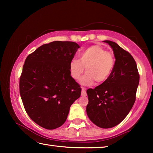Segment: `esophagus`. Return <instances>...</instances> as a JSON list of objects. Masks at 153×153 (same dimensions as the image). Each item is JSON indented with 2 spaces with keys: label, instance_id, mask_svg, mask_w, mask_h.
<instances>
[{
  "label": "esophagus",
  "instance_id": "1",
  "mask_svg": "<svg viewBox=\"0 0 153 153\" xmlns=\"http://www.w3.org/2000/svg\"><path fill=\"white\" fill-rule=\"evenodd\" d=\"M82 96H86V88L84 87H82Z\"/></svg>",
  "mask_w": 153,
  "mask_h": 153
}]
</instances>
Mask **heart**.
Instances as JSON below:
<instances>
[{
    "label": "heart",
    "instance_id": "b5f03b06",
    "mask_svg": "<svg viewBox=\"0 0 153 153\" xmlns=\"http://www.w3.org/2000/svg\"><path fill=\"white\" fill-rule=\"evenodd\" d=\"M78 59H73L69 65V71L74 79L78 80L84 71L82 79L83 84H91L95 81L102 84L109 78L115 65L113 54L106 51L101 46L93 45L79 53Z\"/></svg>",
    "mask_w": 153,
    "mask_h": 153
}]
</instances>
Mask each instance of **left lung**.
<instances>
[{"instance_id":"1","label":"left lung","mask_w":153,"mask_h":153,"mask_svg":"<svg viewBox=\"0 0 153 153\" xmlns=\"http://www.w3.org/2000/svg\"><path fill=\"white\" fill-rule=\"evenodd\" d=\"M104 42L113 49L115 65L107 81L94 89L87 90L86 113L96 126L111 128L120 123L132 108L140 75L136 61L129 52L112 41Z\"/></svg>"}]
</instances>
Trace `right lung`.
Wrapping results in <instances>:
<instances>
[{
  "mask_svg": "<svg viewBox=\"0 0 153 153\" xmlns=\"http://www.w3.org/2000/svg\"><path fill=\"white\" fill-rule=\"evenodd\" d=\"M79 46L54 41L38 47L25 59L19 79L25 110L38 125L47 129L61 126L82 89L69 71Z\"/></svg>",
  "mask_w": 153,
  "mask_h": 153,
  "instance_id": "right-lung-1",
  "label": "right lung"
}]
</instances>
